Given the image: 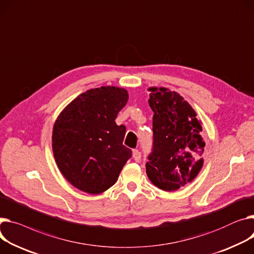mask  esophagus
Masks as SVG:
<instances>
[{
  "label": "esophagus",
  "instance_id": "34e87169",
  "mask_svg": "<svg viewBox=\"0 0 254 254\" xmlns=\"http://www.w3.org/2000/svg\"><path fill=\"white\" fill-rule=\"evenodd\" d=\"M132 158L134 159V161L139 162L141 160V152H139L138 150H132Z\"/></svg>",
  "mask_w": 254,
  "mask_h": 254
}]
</instances>
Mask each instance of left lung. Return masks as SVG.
<instances>
[{
  "mask_svg": "<svg viewBox=\"0 0 254 254\" xmlns=\"http://www.w3.org/2000/svg\"><path fill=\"white\" fill-rule=\"evenodd\" d=\"M153 110V150L146 163L149 180L163 191H177L191 183L203 166L205 142L201 122L177 92L149 88Z\"/></svg>",
  "mask_w": 254,
  "mask_h": 254,
  "instance_id": "8db88e82",
  "label": "left lung"
}]
</instances>
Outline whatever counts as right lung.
<instances>
[{
	"mask_svg": "<svg viewBox=\"0 0 254 254\" xmlns=\"http://www.w3.org/2000/svg\"><path fill=\"white\" fill-rule=\"evenodd\" d=\"M128 93L112 86L77 96L58 115L52 148L61 174L82 192L100 194L115 184L131 156L124 146L126 127L115 118L127 103Z\"/></svg>",
	"mask_w": 254,
	"mask_h": 254,
	"instance_id": "obj_1",
	"label": "right lung"
}]
</instances>
